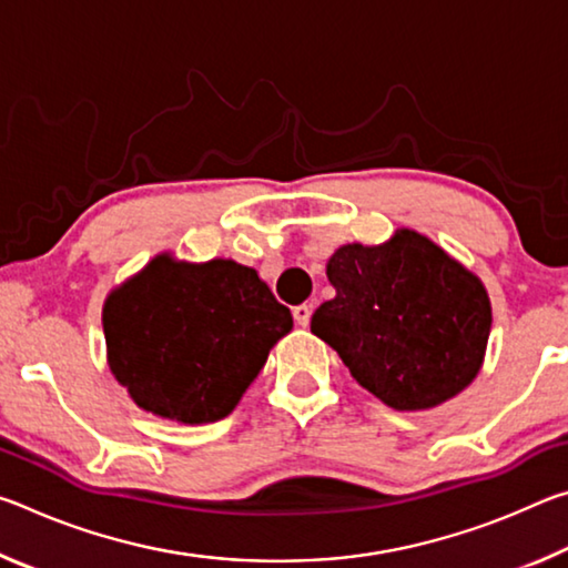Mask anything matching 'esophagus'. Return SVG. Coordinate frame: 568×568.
<instances>
[{
	"label": "esophagus",
	"instance_id": "esophagus-1",
	"mask_svg": "<svg viewBox=\"0 0 568 568\" xmlns=\"http://www.w3.org/2000/svg\"><path fill=\"white\" fill-rule=\"evenodd\" d=\"M311 313H313V305H307V303L293 307V318L297 325H301V328H305V325L311 323Z\"/></svg>",
	"mask_w": 568,
	"mask_h": 568
}]
</instances>
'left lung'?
Here are the masks:
<instances>
[{"label":"left lung","instance_id":"8db88e82","mask_svg":"<svg viewBox=\"0 0 568 568\" xmlns=\"http://www.w3.org/2000/svg\"><path fill=\"white\" fill-rule=\"evenodd\" d=\"M335 297L311 331L365 390L396 410H426L478 376L491 333V303L478 277L416 230L388 243L333 253Z\"/></svg>","mask_w":568,"mask_h":568}]
</instances>
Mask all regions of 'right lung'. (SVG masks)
Here are the masks:
<instances>
[{
  "instance_id": "right-lung-1",
  "label": "right lung",
  "mask_w": 568,
  "mask_h": 568,
  "mask_svg": "<svg viewBox=\"0 0 568 568\" xmlns=\"http://www.w3.org/2000/svg\"><path fill=\"white\" fill-rule=\"evenodd\" d=\"M108 363L142 410L215 423L243 398L293 315L253 267L158 255L108 295Z\"/></svg>"
}]
</instances>
